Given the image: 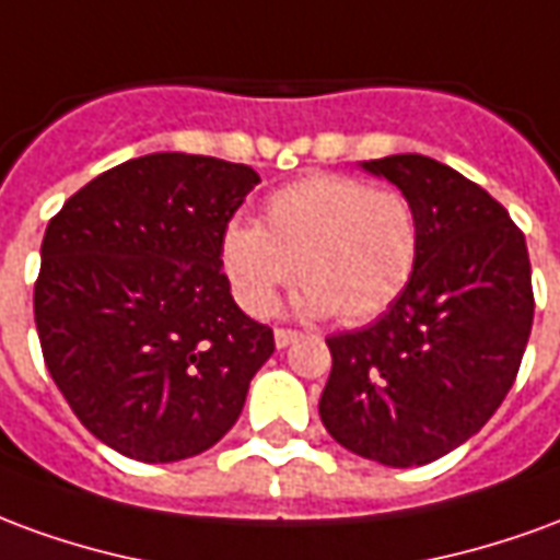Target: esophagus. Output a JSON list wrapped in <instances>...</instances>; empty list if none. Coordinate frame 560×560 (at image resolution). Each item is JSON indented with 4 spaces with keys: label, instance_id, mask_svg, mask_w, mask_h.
<instances>
[{
    "label": "esophagus",
    "instance_id": "34e87169",
    "mask_svg": "<svg viewBox=\"0 0 560 560\" xmlns=\"http://www.w3.org/2000/svg\"><path fill=\"white\" fill-rule=\"evenodd\" d=\"M296 339H300V332H296V329L276 327V345H279V348H288V345H291V341H296Z\"/></svg>",
    "mask_w": 560,
    "mask_h": 560
}]
</instances>
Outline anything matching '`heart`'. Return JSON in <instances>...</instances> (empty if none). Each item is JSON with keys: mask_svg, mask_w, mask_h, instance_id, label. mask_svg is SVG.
Wrapping results in <instances>:
<instances>
[{"mask_svg": "<svg viewBox=\"0 0 560 560\" xmlns=\"http://www.w3.org/2000/svg\"><path fill=\"white\" fill-rule=\"evenodd\" d=\"M420 260V215L411 197L348 173H312L281 185L260 224L233 221L221 264L245 312L267 315L293 272L300 308L365 324L411 284Z\"/></svg>", "mask_w": 560, "mask_h": 560, "instance_id": "b5f03b06", "label": "heart"}]
</instances>
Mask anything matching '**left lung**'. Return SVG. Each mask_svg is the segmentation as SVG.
I'll use <instances>...</instances> for the list:
<instances>
[{
    "mask_svg": "<svg viewBox=\"0 0 560 560\" xmlns=\"http://www.w3.org/2000/svg\"><path fill=\"white\" fill-rule=\"evenodd\" d=\"M411 197L420 260L375 324L329 336L320 420L351 453L429 465L501 408L534 324L525 233L480 185L425 155L365 161Z\"/></svg>",
    "mask_w": 560,
    "mask_h": 560,
    "instance_id": "8db88e82",
    "label": "left lung"
}]
</instances>
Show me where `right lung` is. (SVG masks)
I'll list each match as a JSON object with an SVG mask.
<instances>
[{"mask_svg":"<svg viewBox=\"0 0 560 560\" xmlns=\"http://www.w3.org/2000/svg\"><path fill=\"white\" fill-rule=\"evenodd\" d=\"M257 183L248 164L155 152L95 176L47 224L32 296L44 365L116 453L179 462L219 444L276 351L221 269Z\"/></svg>","mask_w":560,"mask_h":560,"instance_id":"right-lung-1","label":"right lung"}]
</instances>
